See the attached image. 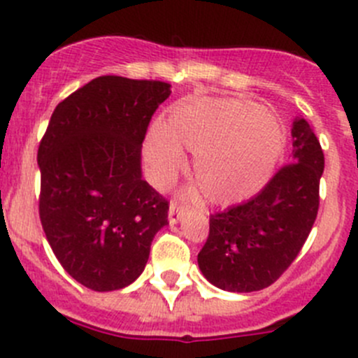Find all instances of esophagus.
<instances>
[{
	"instance_id": "esophagus-1",
	"label": "esophagus",
	"mask_w": 358,
	"mask_h": 358,
	"mask_svg": "<svg viewBox=\"0 0 358 358\" xmlns=\"http://www.w3.org/2000/svg\"><path fill=\"white\" fill-rule=\"evenodd\" d=\"M182 216H183V209L180 208L176 202H171V204H169V211H168L169 225H176V223L182 220Z\"/></svg>"
}]
</instances>
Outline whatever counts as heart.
<instances>
[{
  "mask_svg": "<svg viewBox=\"0 0 358 358\" xmlns=\"http://www.w3.org/2000/svg\"><path fill=\"white\" fill-rule=\"evenodd\" d=\"M182 147L196 154L194 176L206 199L230 206L268 183L286 149V129L272 109L249 100L189 96L145 138L143 152L156 185H168L183 168Z\"/></svg>",
  "mask_w": 358,
  "mask_h": 358,
  "instance_id": "heart-1",
  "label": "heart"
}]
</instances>
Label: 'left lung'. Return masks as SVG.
<instances>
[{
	"label": "left lung",
	"mask_w": 358,
	"mask_h": 358,
	"mask_svg": "<svg viewBox=\"0 0 358 358\" xmlns=\"http://www.w3.org/2000/svg\"><path fill=\"white\" fill-rule=\"evenodd\" d=\"M292 159L248 202L209 216L197 255L202 275L223 291L268 287L301 251L319 211L324 152L308 121H292Z\"/></svg>",
	"instance_id": "obj_1"
}]
</instances>
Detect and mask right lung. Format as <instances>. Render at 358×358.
<instances>
[{
    "label": "right lung",
    "instance_id": "obj_1",
    "mask_svg": "<svg viewBox=\"0 0 358 358\" xmlns=\"http://www.w3.org/2000/svg\"><path fill=\"white\" fill-rule=\"evenodd\" d=\"M171 85L100 76L53 110L38 149L39 218L64 270L92 291L145 268L168 201L142 178V142Z\"/></svg>",
    "mask_w": 358,
    "mask_h": 358
}]
</instances>
